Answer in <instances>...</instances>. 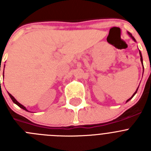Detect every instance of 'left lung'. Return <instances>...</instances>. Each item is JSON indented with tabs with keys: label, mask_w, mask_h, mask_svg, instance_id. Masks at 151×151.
<instances>
[{
	"label": "left lung",
	"mask_w": 151,
	"mask_h": 151,
	"mask_svg": "<svg viewBox=\"0 0 151 151\" xmlns=\"http://www.w3.org/2000/svg\"><path fill=\"white\" fill-rule=\"evenodd\" d=\"M128 34H129V35H130V37H131V38H132V39L134 40V41H135V39H134V37H133V36H132V35L131 34L130 32H128ZM139 54H140V57H141V63H142V64H143V60H142V56H141V51H140V50H139ZM143 68H144V67H143ZM138 88H137V90H136V91L134 92V94H133V95L132 96V97H130V98H129V99L127 101H126V102H128V101H129V100H131V99H132V98L133 97H134V94H135L136 93H137V91H138Z\"/></svg>",
	"instance_id": "8db88e82"
}]
</instances>
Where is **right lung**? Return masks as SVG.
<instances>
[{"label":"right lung","mask_w":151,"mask_h":151,"mask_svg":"<svg viewBox=\"0 0 151 151\" xmlns=\"http://www.w3.org/2000/svg\"><path fill=\"white\" fill-rule=\"evenodd\" d=\"M8 94H9V93H8ZM9 95H10V98H11V100H12V101H13V103H15L16 104H17V105H18V106H19V107H21V108H22V109H23V110H26V111H28V110H26V108L25 107V106H22V105L21 104H19V103L18 101H17V100H16L15 98H14V97H13V96L11 95V94H9Z\"/></svg>","instance_id":"add662e5"}]
</instances>
